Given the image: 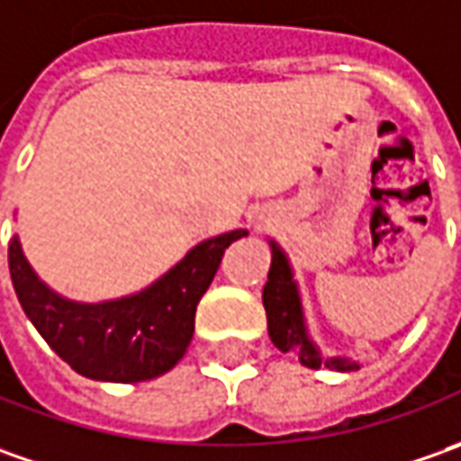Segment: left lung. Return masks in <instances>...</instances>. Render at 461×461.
Returning a JSON list of instances; mask_svg holds the SVG:
<instances>
[{
	"mask_svg": "<svg viewBox=\"0 0 461 461\" xmlns=\"http://www.w3.org/2000/svg\"><path fill=\"white\" fill-rule=\"evenodd\" d=\"M273 249V262L267 283L262 288V306L267 313V334L280 352H294L311 370L329 367L337 373H352L359 370V362L347 357H324L321 349L313 344L303 316V303H301V291L294 280V267L285 258V252L270 240Z\"/></svg>",
	"mask_w": 461,
	"mask_h": 461,
	"instance_id": "1",
	"label": "left lung"
}]
</instances>
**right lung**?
Wrapping results in <instances>:
<instances>
[{"mask_svg":"<svg viewBox=\"0 0 461 461\" xmlns=\"http://www.w3.org/2000/svg\"><path fill=\"white\" fill-rule=\"evenodd\" d=\"M242 237L247 230L203 240L140 294L102 303L71 301L48 288L24 258L17 234L9 242V276L27 319L76 373L102 383H140L173 370L185 355L201 295L224 249Z\"/></svg>","mask_w":461,"mask_h":461,"instance_id":"add662e5","label":"right lung"}]
</instances>
